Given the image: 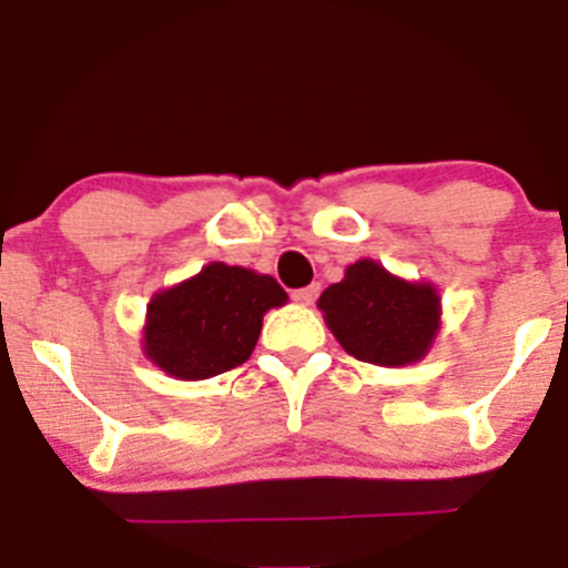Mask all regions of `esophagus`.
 Segmentation results:
<instances>
[{
	"label": "esophagus",
	"mask_w": 568,
	"mask_h": 568,
	"mask_svg": "<svg viewBox=\"0 0 568 568\" xmlns=\"http://www.w3.org/2000/svg\"><path fill=\"white\" fill-rule=\"evenodd\" d=\"M318 291H321V285L318 283H313V285H307V288H296L294 294V302H300V305H313V302H316V296H318Z\"/></svg>",
	"instance_id": "obj_1"
}]
</instances>
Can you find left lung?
<instances>
[{
	"mask_svg": "<svg viewBox=\"0 0 568 568\" xmlns=\"http://www.w3.org/2000/svg\"><path fill=\"white\" fill-rule=\"evenodd\" d=\"M318 311L343 352L382 368L420 363L443 326V300L434 283L404 280L363 257L341 283L321 294Z\"/></svg>",
	"mask_w": 568,
	"mask_h": 568,
	"instance_id": "left-lung-1",
	"label": "left lung"
}]
</instances>
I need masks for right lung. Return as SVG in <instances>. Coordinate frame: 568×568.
Returning <instances> with one entry per match:
<instances>
[{"instance_id":"right-lung-1","label":"right lung","mask_w":568,"mask_h":568,"mask_svg":"<svg viewBox=\"0 0 568 568\" xmlns=\"http://www.w3.org/2000/svg\"><path fill=\"white\" fill-rule=\"evenodd\" d=\"M285 302L288 294L268 274L211 261L194 277L151 296L142 352L175 379H211L247 363L263 316Z\"/></svg>"}]
</instances>
